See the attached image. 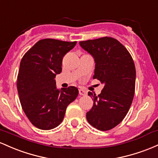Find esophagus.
<instances>
[{"instance_id": "obj_1", "label": "esophagus", "mask_w": 158, "mask_h": 158, "mask_svg": "<svg viewBox=\"0 0 158 158\" xmlns=\"http://www.w3.org/2000/svg\"><path fill=\"white\" fill-rule=\"evenodd\" d=\"M79 94L81 95H86V90L82 89H79Z\"/></svg>"}]
</instances>
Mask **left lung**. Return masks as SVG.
I'll use <instances>...</instances> for the list:
<instances>
[{
  "label": "left lung",
  "mask_w": 158,
  "mask_h": 158,
  "mask_svg": "<svg viewBox=\"0 0 158 158\" xmlns=\"http://www.w3.org/2000/svg\"><path fill=\"white\" fill-rule=\"evenodd\" d=\"M79 44L95 59L93 79L104 84L99 95L88 93L93 98V106L86 113V119L98 130H111L124 119L134 99V60L126 48L112 37L81 41Z\"/></svg>",
  "instance_id": "left-lung-1"
}]
</instances>
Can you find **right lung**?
Instances as JSON below:
<instances>
[{"label":"right lung","mask_w":158,"mask_h":158,"mask_svg":"<svg viewBox=\"0 0 158 158\" xmlns=\"http://www.w3.org/2000/svg\"><path fill=\"white\" fill-rule=\"evenodd\" d=\"M77 42L44 39L23 56L17 77L21 105L30 122L42 130L57 127L67 106L78 95L75 86L56 87V75L62 72L63 57Z\"/></svg>","instance_id":"add662e5"}]
</instances>
